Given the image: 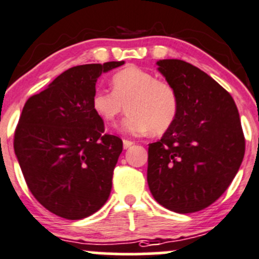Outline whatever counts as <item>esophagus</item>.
<instances>
[{"label":"esophagus","instance_id":"34e87169","mask_svg":"<svg viewBox=\"0 0 259 259\" xmlns=\"http://www.w3.org/2000/svg\"><path fill=\"white\" fill-rule=\"evenodd\" d=\"M133 144H134V143L130 142V140H126V139L122 140V146H124V149H129V148H132Z\"/></svg>","mask_w":259,"mask_h":259}]
</instances>
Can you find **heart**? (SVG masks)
<instances>
[{
  "instance_id": "1",
  "label": "heart",
  "mask_w": 259,
  "mask_h": 259,
  "mask_svg": "<svg viewBox=\"0 0 259 259\" xmlns=\"http://www.w3.org/2000/svg\"><path fill=\"white\" fill-rule=\"evenodd\" d=\"M113 91L96 90L91 99L95 114L106 124L129 111L121 124V132L143 135L150 132L161 135L176 122L179 114L178 94L165 81L137 66L125 67L111 79Z\"/></svg>"
}]
</instances>
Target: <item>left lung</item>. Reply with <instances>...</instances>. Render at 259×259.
Here are the masks:
<instances>
[{
    "label": "left lung",
    "instance_id": "obj_1",
    "mask_svg": "<svg viewBox=\"0 0 259 259\" xmlns=\"http://www.w3.org/2000/svg\"><path fill=\"white\" fill-rule=\"evenodd\" d=\"M156 65L178 94L179 114L149 144V189L166 209L194 213L215 202L241 166L245 142L238 109L228 91L192 64L166 59Z\"/></svg>",
    "mask_w": 259,
    "mask_h": 259
}]
</instances>
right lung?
I'll use <instances>...</instances> for the list:
<instances>
[{
  "label": "right lung",
  "mask_w": 259,
  "mask_h": 259,
  "mask_svg": "<svg viewBox=\"0 0 259 259\" xmlns=\"http://www.w3.org/2000/svg\"><path fill=\"white\" fill-rule=\"evenodd\" d=\"M121 65L71 67L22 109L14 140L18 164L33 197L61 218H86L110 195L122 142L104 134L91 99L101 74Z\"/></svg>",
  "instance_id": "add662e5"
}]
</instances>
